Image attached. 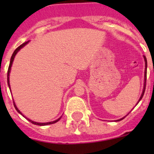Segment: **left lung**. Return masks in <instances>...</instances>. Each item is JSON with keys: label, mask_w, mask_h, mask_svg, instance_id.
Listing matches in <instances>:
<instances>
[{"label": "left lung", "mask_w": 154, "mask_h": 154, "mask_svg": "<svg viewBox=\"0 0 154 154\" xmlns=\"http://www.w3.org/2000/svg\"><path fill=\"white\" fill-rule=\"evenodd\" d=\"M143 58H144V61H145V72H144V85H143V92H142V94H141V96H140V99H139V101L137 102V105L139 103V102L141 100V99H142L143 98V95H144V92H145V89H146V69H147V61H146V58L145 56H144L143 55ZM129 114V113H128ZM127 114V115H128ZM126 115V116H127ZM125 117H126V116H125ZM125 117H123V118H121V119H117V120H116V121H120V120H122V119H124Z\"/></svg>", "instance_id": "1"}]
</instances>
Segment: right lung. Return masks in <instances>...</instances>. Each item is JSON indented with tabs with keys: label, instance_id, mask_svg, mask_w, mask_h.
<instances>
[{
	"label": "right lung",
	"instance_id": "right-lung-1",
	"mask_svg": "<svg viewBox=\"0 0 154 154\" xmlns=\"http://www.w3.org/2000/svg\"><path fill=\"white\" fill-rule=\"evenodd\" d=\"M28 42H29V41H28V42H24V43H23L22 45H21L19 46V47H17V48H16L15 51H14V53H13V54H12V56H11V61H10V65H9V67H8V86H9V88H10V82H9V75H10L11 68L12 63H13L14 58V57H15L16 54H17V53L19 51V50L21 49V48H22L24 47V46L25 45L28 44ZM10 89H11V88H10ZM14 108H15V109L17 110V112H18L20 114H21V115H22L23 116H24V117H25V116H24L23 115L22 113H21V111H20V110H19L17 108V106H16V105H15V103H14ZM25 118H26V117H25ZM26 119H28V121H30V122H31V123H33V124L38 125V126H46V125H49V124H53V123H56V122H58V121L61 119V117L58 118V119H56V120L52 121V122H48V123H37V122H34V121L31 120V119H28V118H26Z\"/></svg>",
	"mask_w": 154,
	"mask_h": 154
}]
</instances>
